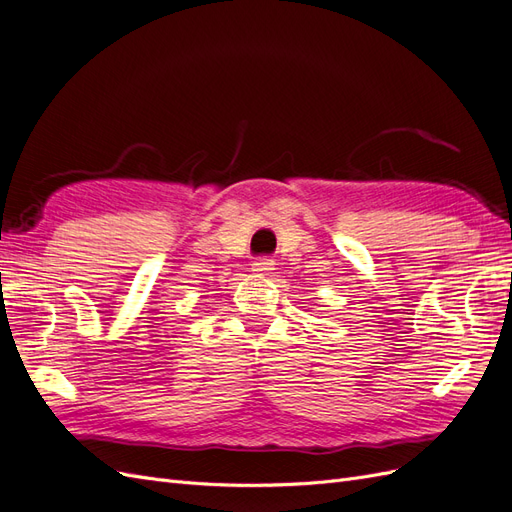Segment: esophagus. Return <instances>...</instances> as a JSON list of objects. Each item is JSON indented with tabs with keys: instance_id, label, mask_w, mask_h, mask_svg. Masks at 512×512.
<instances>
[{
	"instance_id": "1",
	"label": "esophagus",
	"mask_w": 512,
	"mask_h": 512,
	"mask_svg": "<svg viewBox=\"0 0 512 512\" xmlns=\"http://www.w3.org/2000/svg\"><path fill=\"white\" fill-rule=\"evenodd\" d=\"M273 267H275V262L271 258H258V260H254L252 271L256 275H269L273 271Z\"/></svg>"
}]
</instances>
